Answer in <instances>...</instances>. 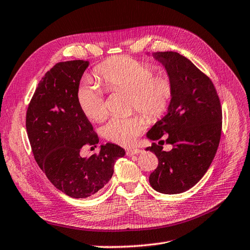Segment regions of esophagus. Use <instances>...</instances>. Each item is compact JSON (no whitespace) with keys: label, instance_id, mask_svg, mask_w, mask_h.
Here are the masks:
<instances>
[{"label":"esophagus","instance_id":"1","mask_svg":"<svg viewBox=\"0 0 250 250\" xmlns=\"http://www.w3.org/2000/svg\"><path fill=\"white\" fill-rule=\"evenodd\" d=\"M141 152H142L141 149H129V150H126V155L127 156H133V155L139 154Z\"/></svg>","mask_w":250,"mask_h":250}]
</instances>
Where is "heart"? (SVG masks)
<instances>
[{
    "label": "heart",
    "mask_w": 250,
    "mask_h": 250,
    "mask_svg": "<svg viewBox=\"0 0 250 250\" xmlns=\"http://www.w3.org/2000/svg\"><path fill=\"white\" fill-rule=\"evenodd\" d=\"M96 72L108 89L130 91L131 106L149 118L162 117L170 105L173 97L171 79L165 73L153 75L154 69L148 62L127 56L114 57L100 63ZM77 99L81 111L87 118L94 121L105 118L107 111L104 91L94 81L86 80L80 84ZM147 124L146 117L141 114L115 116L102 126L101 133L109 142L131 146Z\"/></svg>",
    "instance_id": "obj_1"
}]
</instances>
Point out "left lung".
<instances>
[{
    "label": "left lung",
    "instance_id": "1",
    "mask_svg": "<svg viewBox=\"0 0 250 250\" xmlns=\"http://www.w3.org/2000/svg\"><path fill=\"white\" fill-rule=\"evenodd\" d=\"M173 83V97L163 118L152 125L146 150L159 159L150 175L152 188L162 194H180L193 188L210 167L222 134V106L212 81L177 52H155ZM161 138L173 146L164 152Z\"/></svg>",
    "mask_w": 250,
    "mask_h": 250
}]
</instances>
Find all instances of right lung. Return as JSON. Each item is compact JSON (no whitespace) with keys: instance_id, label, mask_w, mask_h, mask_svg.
<instances>
[{"instance_id":"1","label":"right lung","mask_w":250,"mask_h":250,"mask_svg":"<svg viewBox=\"0 0 250 250\" xmlns=\"http://www.w3.org/2000/svg\"><path fill=\"white\" fill-rule=\"evenodd\" d=\"M88 61L59 62L44 74L30 102L26 131L36 160L54 187L72 198H87L111 180L124 148L107 143L99 154L80 155L97 147L98 135L79 106L77 91Z\"/></svg>"}]
</instances>
